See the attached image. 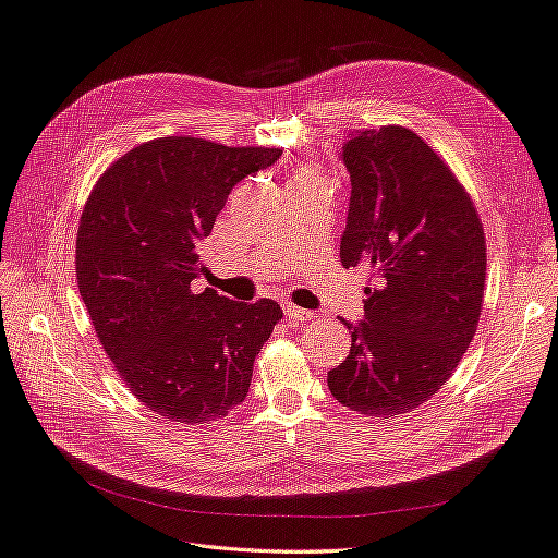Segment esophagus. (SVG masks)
Masks as SVG:
<instances>
[{"label":"esophagus","instance_id":"34e87169","mask_svg":"<svg viewBox=\"0 0 558 558\" xmlns=\"http://www.w3.org/2000/svg\"><path fill=\"white\" fill-rule=\"evenodd\" d=\"M283 314H286V319H289L291 324H305V322L312 319V312H307L303 307H295L291 303H283Z\"/></svg>","mask_w":558,"mask_h":558}]
</instances>
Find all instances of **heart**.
<instances>
[{"label": "heart", "mask_w": 558, "mask_h": 558, "mask_svg": "<svg viewBox=\"0 0 558 558\" xmlns=\"http://www.w3.org/2000/svg\"><path fill=\"white\" fill-rule=\"evenodd\" d=\"M293 185L295 190H303V187H314V185H324V187H330L328 178L324 175V171L319 167H314V163H303L295 171V178H293Z\"/></svg>", "instance_id": "heart-1"}]
</instances>
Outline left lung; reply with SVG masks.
Here are the masks:
<instances>
[{"label":"left lung","instance_id":"obj_1","mask_svg":"<svg viewBox=\"0 0 558 558\" xmlns=\"http://www.w3.org/2000/svg\"><path fill=\"white\" fill-rule=\"evenodd\" d=\"M352 199L342 267L368 275L364 322L328 389L368 417L429 401L476 333L484 310L486 236L470 192L411 129L354 133L342 147Z\"/></svg>","mask_w":558,"mask_h":558}]
</instances>
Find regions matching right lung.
<instances>
[{
    "mask_svg": "<svg viewBox=\"0 0 558 558\" xmlns=\"http://www.w3.org/2000/svg\"><path fill=\"white\" fill-rule=\"evenodd\" d=\"M279 157L281 147L167 135L112 161L84 204L74 269L96 336L133 397L175 423L204 425L242 403L283 316L267 298L192 291L228 194Z\"/></svg>",
    "mask_w": 558,
    "mask_h": 558,
    "instance_id": "right-lung-1",
    "label": "right lung"
}]
</instances>
